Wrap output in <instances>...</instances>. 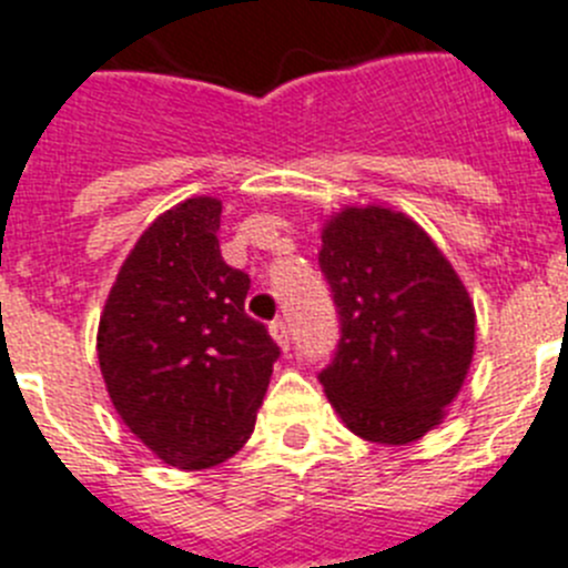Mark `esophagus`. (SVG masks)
<instances>
[{"mask_svg": "<svg viewBox=\"0 0 568 568\" xmlns=\"http://www.w3.org/2000/svg\"><path fill=\"white\" fill-rule=\"evenodd\" d=\"M268 333H272V338H274V342H277L283 349L291 347V331H288V325H285L283 320L272 322V325H268Z\"/></svg>", "mask_w": 568, "mask_h": 568, "instance_id": "34e87169", "label": "esophagus"}]
</instances>
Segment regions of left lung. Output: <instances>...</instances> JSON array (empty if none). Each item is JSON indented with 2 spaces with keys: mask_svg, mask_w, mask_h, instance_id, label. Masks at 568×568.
Wrapping results in <instances>:
<instances>
[{
  "mask_svg": "<svg viewBox=\"0 0 568 568\" xmlns=\"http://www.w3.org/2000/svg\"><path fill=\"white\" fill-rule=\"evenodd\" d=\"M322 274L342 320L322 369L344 426L409 445L437 428L474 362L468 288L417 221L392 206H344L322 226Z\"/></svg>",
  "mask_w": 568,
  "mask_h": 568,
  "instance_id": "left-lung-1",
  "label": "left lung"
}]
</instances>
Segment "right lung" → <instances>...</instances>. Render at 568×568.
I'll return each mask as SVG.
<instances>
[{
  "instance_id": "obj_1",
  "label": "right lung",
  "mask_w": 568,
  "mask_h": 568,
  "mask_svg": "<svg viewBox=\"0 0 568 568\" xmlns=\"http://www.w3.org/2000/svg\"><path fill=\"white\" fill-rule=\"evenodd\" d=\"M219 226L212 195L162 212L120 266L98 327L116 415L179 470L241 452L280 356L266 325L243 311L248 274L224 263Z\"/></svg>"
}]
</instances>
